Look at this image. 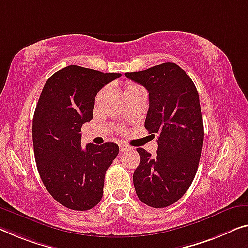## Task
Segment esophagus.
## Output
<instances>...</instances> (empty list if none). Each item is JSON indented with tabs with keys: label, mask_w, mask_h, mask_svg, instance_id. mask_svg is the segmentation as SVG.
Here are the masks:
<instances>
[{
	"label": "esophagus",
	"mask_w": 248,
	"mask_h": 248,
	"mask_svg": "<svg viewBox=\"0 0 248 248\" xmlns=\"http://www.w3.org/2000/svg\"><path fill=\"white\" fill-rule=\"evenodd\" d=\"M119 149H120V151H127L129 149H131V147H129L128 145H125V143L121 142V143H119Z\"/></svg>",
	"instance_id": "34e87169"
}]
</instances>
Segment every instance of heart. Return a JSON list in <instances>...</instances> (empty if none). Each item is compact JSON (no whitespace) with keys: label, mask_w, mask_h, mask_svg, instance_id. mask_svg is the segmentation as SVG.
I'll list each match as a JSON object with an SVG mask.
<instances>
[{"label":"heart","mask_w":248,"mask_h":248,"mask_svg":"<svg viewBox=\"0 0 248 248\" xmlns=\"http://www.w3.org/2000/svg\"><path fill=\"white\" fill-rule=\"evenodd\" d=\"M137 87H138V86H136V84H134V83H128V84H125V91L130 90V89L137 88Z\"/></svg>","instance_id":"1"}]
</instances>
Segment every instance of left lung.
Returning <instances> with one entry per match:
<instances>
[{"instance_id": "8db88e82", "label": "left lung", "mask_w": 248, "mask_h": 248, "mask_svg": "<svg viewBox=\"0 0 248 248\" xmlns=\"http://www.w3.org/2000/svg\"><path fill=\"white\" fill-rule=\"evenodd\" d=\"M125 77L149 92L145 128L158 135L155 158L137 148L140 164L134 172L136 194L143 204L164 208L183 197L198 168L204 123L197 89L189 76L171 62L127 72Z\"/></svg>"}]
</instances>
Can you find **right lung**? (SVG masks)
Segmentation results:
<instances>
[{
    "label": "right lung",
    "mask_w": 248,
    "mask_h": 248,
    "mask_svg": "<svg viewBox=\"0 0 248 248\" xmlns=\"http://www.w3.org/2000/svg\"><path fill=\"white\" fill-rule=\"evenodd\" d=\"M120 76L69 65L47 79L39 98L32 123L36 167L47 191L69 209H91L102 198L106 171L119 147L82 148L80 131L93 118L99 90Z\"/></svg>",
    "instance_id": "add662e5"
}]
</instances>
